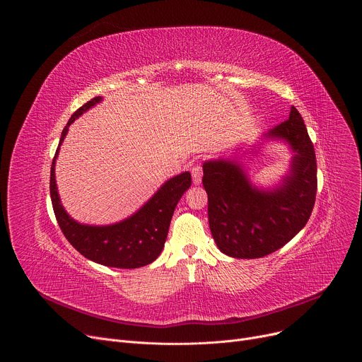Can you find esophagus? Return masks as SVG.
I'll return each instance as SVG.
<instances>
[{"mask_svg":"<svg viewBox=\"0 0 362 362\" xmlns=\"http://www.w3.org/2000/svg\"><path fill=\"white\" fill-rule=\"evenodd\" d=\"M202 176H203V170L199 165L193 166L192 168V179H193V183L194 185H200L202 183Z\"/></svg>","mask_w":362,"mask_h":362,"instance_id":"34e87169","label":"esophagus"}]
</instances>
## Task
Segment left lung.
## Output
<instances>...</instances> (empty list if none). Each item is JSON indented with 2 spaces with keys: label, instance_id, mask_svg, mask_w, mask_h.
Instances as JSON below:
<instances>
[{
  "label": "left lung",
  "instance_id": "8db88e82",
  "mask_svg": "<svg viewBox=\"0 0 362 362\" xmlns=\"http://www.w3.org/2000/svg\"><path fill=\"white\" fill-rule=\"evenodd\" d=\"M282 143L292 153L278 183L262 186L238 154L203 163L209 228L221 252L238 259L267 256L298 235L313 214L317 194L315 150L295 107L289 119L261 134L253 148Z\"/></svg>",
  "mask_w": 362,
  "mask_h": 362
}]
</instances>
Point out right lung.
Wrapping results in <instances>:
<instances>
[{
    "mask_svg": "<svg viewBox=\"0 0 362 362\" xmlns=\"http://www.w3.org/2000/svg\"><path fill=\"white\" fill-rule=\"evenodd\" d=\"M101 101V95L87 101L70 117L64 127L53 165H51V202H53V209L64 236L87 259L110 268H141L156 261V257L162 253L175 208L183 193L190 187L192 176L189 172H183L170 177L154 192L141 208L120 222L110 225H87L71 218L64 209L59 194L56 162L60 146L71 123Z\"/></svg>",
    "mask_w": 362,
    "mask_h": 362,
    "instance_id": "obj_1",
    "label": "right lung"
}]
</instances>
